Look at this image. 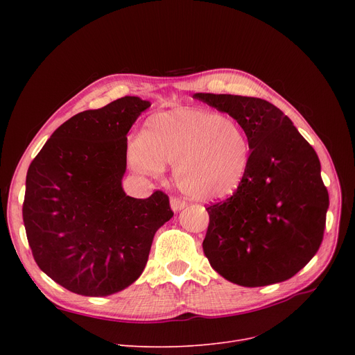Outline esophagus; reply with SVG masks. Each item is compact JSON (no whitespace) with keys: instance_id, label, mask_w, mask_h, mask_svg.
<instances>
[{"instance_id":"1","label":"esophagus","mask_w":355,"mask_h":355,"mask_svg":"<svg viewBox=\"0 0 355 355\" xmlns=\"http://www.w3.org/2000/svg\"><path fill=\"white\" fill-rule=\"evenodd\" d=\"M184 206H185V201H184V200H181V198H178V197H171V209H173L174 211L181 210Z\"/></svg>"}]
</instances>
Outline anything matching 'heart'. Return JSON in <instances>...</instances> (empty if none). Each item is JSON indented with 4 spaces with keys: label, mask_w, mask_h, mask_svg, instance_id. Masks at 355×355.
<instances>
[{
    "label": "heart",
    "mask_w": 355,
    "mask_h": 355,
    "mask_svg": "<svg viewBox=\"0 0 355 355\" xmlns=\"http://www.w3.org/2000/svg\"><path fill=\"white\" fill-rule=\"evenodd\" d=\"M126 157L142 175H159L174 164L178 189L196 200L232 196L245 180L250 142L236 119L206 109L158 112L145 123L142 138L130 139Z\"/></svg>",
    "instance_id": "obj_1"
}]
</instances>
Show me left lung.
Wrapping results in <instances>:
<instances>
[{"mask_svg":"<svg viewBox=\"0 0 355 355\" xmlns=\"http://www.w3.org/2000/svg\"><path fill=\"white\" fill-rule=\"evenodd\" d=\"M226 112L250 142L248 174L232 197L206 207L202 250L211 268L241 286L284 282L318 252L329 206L315 149L268 101L196 93Z\"/></svg>","mask_w":355,"mask_h":355,"instance_id":"left-lung-1","label":"left lung"}]
</instances>
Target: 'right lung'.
I'll list each match as a JSON object with an SVG mask.
<instances>
[{
    "mask_svg": "<svg viewBox=\"0 0 355 355\" xmlns=\"http://www.w3.org/2000/svg\"><path fill=\"white\" fill-rule=\"evenodd\" d=\"M151 106L137 96L85 110L54 130L28 166L23 220L39 268L70 292L106 296L142 273L157 230L174 213L157 190H122L128 132Z\"/></svg>",
    "mask_w": 355,
    "mask_h": 355,
    "instance_id": "1",
    "label": "right lung"
}]
</instances>
